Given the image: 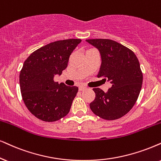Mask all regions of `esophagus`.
<instances>
[{
	"mask_svg": "<svg viewBox=\"0 0 161 161\" xmlns=\"http://www.w3.org/2000/svg\"><path fill=\"white\" fill-rule=\"evenodd\" d=\"M86 89H87V87L84 86V85H80V86L79 87V91H84V90H86Z\"/></svg>",
	"mask_w": 161,
	"mask_h": 161,
	"instance_id": "34e87169",
	"label": "esophagus"
}]
</instances>
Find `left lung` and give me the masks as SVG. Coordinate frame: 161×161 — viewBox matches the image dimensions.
Returning <instances> with one entry per match:
<instances>
[{
  "label": "left lung",
  "instance_id": "obj_1",
  "mask_svg": "<svg viewBox=\"0 0 161 161\" xmlns=\"http://www.w3.org/2000/svg\"><path fill=\"white\" fill-rule=\"evenodd\" d=\"M99 50L101 66L97 77L112 84L105 93L93 88L95 99L90 103L91 111L98 117L114 120L125 115L135 105L143 83L139 61L130 49L110 39H87Z\"/></svg>",
  "mask_w": 161,
  "mask_h": 161
}]
</instances>
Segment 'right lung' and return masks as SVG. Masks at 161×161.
Returning <instances> with one entry per match:
<instances>
[{
	"label": "right lung",
	"instance_id": "1",
	"mask_svg": "<svg viewBox=\"0 0 161 161\" xmlns=\"http://www.w3.org/2000/svg\"><path fill=\"white\" fill-rule=\"evenodd\" d=\"M81 42L65 39L52 42L34 51L24 62L19 76L22 99L38 119L54 122L70 111L78 87L58 84L53 78L68 67L70 54Z\"/></svg>",
	"mask_w": 161,
	"mask_h": 161
}]
</instances>
